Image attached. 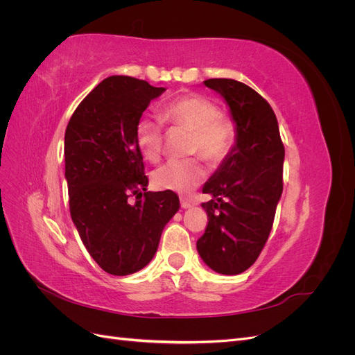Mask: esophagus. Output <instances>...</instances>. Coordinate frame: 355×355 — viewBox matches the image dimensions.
<instances>
[{"label":"esophagus","instance_id":"1","mask_svg":"<svg viewBox=\"0 0 355 355\" xmlns=\"http://www.w3.org/2000/svg\"><path fill=\"white\" fill-rule=\"evenodd\" d=\"M180 206H182V209H189L191 202L187 198H180Z\"/></svg>","mask_w":355,"mask_h":355}]
</instances>
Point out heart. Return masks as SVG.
I'll use <instances>...</instances> for the list:
<instances>
[{"mask_svg": "<svg viewBox=\"0 0 355 355\" xmlns=\"http://www.w3.org/2000/svg\"><path fill=\"white\" fill-rule=\"evenodd\" d=\"M161 118L176 127L191 130L189 154H200L211 166L223 163L237 142V127L230 116L220 114L219 105L206 94L191 93L168 102ZM164 125L159 118L141 116L135 124V142L149 161H157L163 151ZM206 166L198 157L170 159L154 170L153 182L159 189L180 194L197 188L206 179Z\"/></svg>", "mask_w": 355, "mask_h": 355, "instance_id": "obj_1", "label": "heart"}]
</instances>
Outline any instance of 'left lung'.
Instances as JSON below:
<instances>
[{
  "label": "left lung",
  "mask_w": 355,
  "mask_h": 355,
  "mask_svg": "<svg viewBox=\"0 0 355 355\" xmlns=\"http://www.w3.org/2000/svg\"><path fill=\"white\" fill-rule=\"evenodd\" d=\"M204 84L227 101L237 142L204 184L202 192L213 198L201 204L209 222L197 250L213 271L237 275L256 262L272 230L283 192L284 145L271 105L259 93L230 78Z\"/></svg>",
  "instance_id": "obj_1"
}]
</instances>
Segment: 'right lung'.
<instances>
[{"label":"right lung","instance_id":"right-lung-1","mask_svg":"<svg viewBox=\"0 0 355 355\" xmlns=\"http://www.w3.org/2000/svg\"><path fill=\"white\" fill-rule=\"evenodd\" d=\"M166 89L112 75L85 96L65 132L69 211L80 239L103 271L128 275L154 257L179 210L173 191H146L135 124ZM135 195L137 202L128 198Z\"/></svg>","mask_w":355,"mask_h":355}]
</instances>
